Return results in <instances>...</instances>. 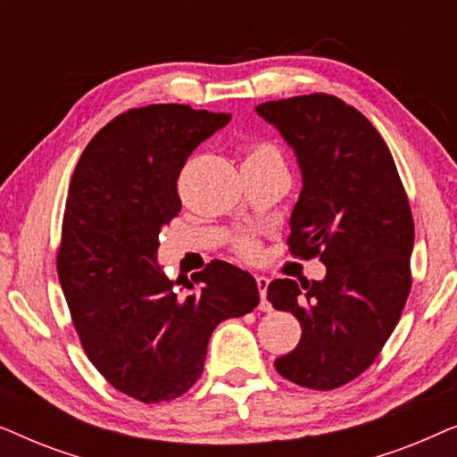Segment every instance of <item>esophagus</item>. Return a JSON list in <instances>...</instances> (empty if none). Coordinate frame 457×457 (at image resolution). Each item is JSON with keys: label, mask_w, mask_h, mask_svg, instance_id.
I'll return each instance as SVG.
<instances>
[{"label": "esophagus", "mask_w": 457, "mask_h": 457, "mask_svg": "<svg viewBox=\"0 0 457 457\" xmlns=\"http://www.w3.org/2000/svg\"><path fill=\"white\" fill-rule=\"evenodd\" d=\"M255 283H258V289H260V297H262V302H260V310H262V312H270V310H272V305H270V303H268V299H266L268 283H270V280H268L266 277H255Z\"/></svg>", "instance_id": "esophagus-1"}]
</instances>
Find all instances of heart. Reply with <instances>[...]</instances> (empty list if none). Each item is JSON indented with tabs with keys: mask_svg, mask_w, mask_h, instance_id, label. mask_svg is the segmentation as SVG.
Instances as JSON below:
<instances>
[{
	"mask_svg": "<svg viewBox=\"0 0 457 457\" xmlns=\"http://www.w3.org/2000/svg\"><path fill=\"white\" fill-rule=\"evenodd\" d=\"M264 155H280L278 149L272 145V143H266V141H255V143H249L245 147V160H255V158H264ZM235 249L239 252L243 258L252 260L258 255V241L253 239V237H239V239L235 241Z\"/></svg>",
	"mask_w": 457,
	"mask_h": 457,
	"instance_id": "heart-1",
	"label": "heart"
}]
</instances>
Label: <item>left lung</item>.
<instances>
[{
  "instance_id": "obj_1",
  "label": "left lung",
  "mask_w": 457,
  "mask_h": 457,
  "mask_svg": "<svg viewBox=\"0 0 457 457\" xmlns=\"http://www.w3.org/2000/svg\"><path fill=\"white\" fill-rule=\"evenodd\" d=\"M255 112L302 168L289 252L327 266L322 280L268 285V302L302 324L297 347L274 366L291 383L330 391L360 377L397 327L411 287L414 218L389 147L353 105L312 93Z\"/></svg>"
}]
</instances>
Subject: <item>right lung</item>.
Masks as SVG:
<instances>
[{
    "label": "right lung",
    "instance_id": "1",
    "mask_svg": "<svg viewBox=\"0 0 457 457\" xmlns=\"http://www.w3.org/2000/svg\"><path fill=\"white\" fill-rule=\"evenodd\" d=\"M230 114L133 108L89 141L68 189L58 277L87 358L124 395L172 402L204 372L218 324L260 303L252 274L222 260L170 280L155 260L180 212L179 174Z\"/></svg>",
    "mask_w": 457,
    "mask_h": 457
}]
</instances>
